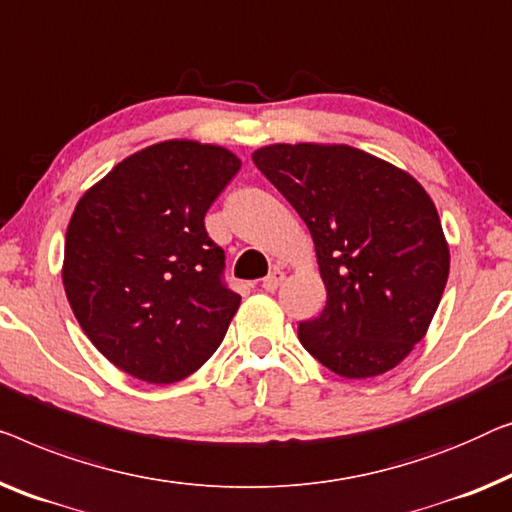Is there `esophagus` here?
Returning <instances> with one entry per match:
<instances>
[{
	"mask_svg": "<svg viewBox=\"0 0 512 512\" xmlns=\"http://www.w3.org/2000/svg\"><path fill=\"white\" fill-rule=\"evenodd\" d=\"M281 281H284V272H281V270H272L270 274H268V277H265L263 279V291H268V293H274V291H277V288L281 286Z\"/></svg>",
	"mask_w": 512,
	"mask_h": 512,
	"instance_id": "esophagus-1",
	"label": "esophagus"
}]
</instances>
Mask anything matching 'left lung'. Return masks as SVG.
Returning a JSON list of instances; mask_svg holds the SVG:
<instances>
[{
	"label": "left lung",
	"instance_id": "left-lung-1",
	"mask_svg": "<svg viewBox=\"0 0 512 512\" xmlns=\"http://www.w3.org/2000/svg\"><path fill=\"white\" fill-rule=\"evenodd\" d=\"M305 221L328 302L300 342L344 379L397 367L427 335L450 272L436 205L416 177L351 145L274 143L251 154Z\"/></svg>",
	"mask_w": 512,
	"mask_h": 512
}]
</instances>
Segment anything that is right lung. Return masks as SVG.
Masks as SVG:
<instances>
[{
  "label": "right lung",
  "instance_id": "1",
  "mask_svg": "<svg viewBox=\"0 0 512 512\" xmlns=\"http://www.w3.org/2000/svg\"><path fill=\"white\" fill-rule=\"evenodd\" d=\"M242 161L173 138L133 152L71 214L62 281L80 328L117 369L175 383L217 351L240 307L221 284L224 249L205 212Z\"/></svg>",
  "mask_w": 512,
  "mask_h": 512
}]
</instances>
